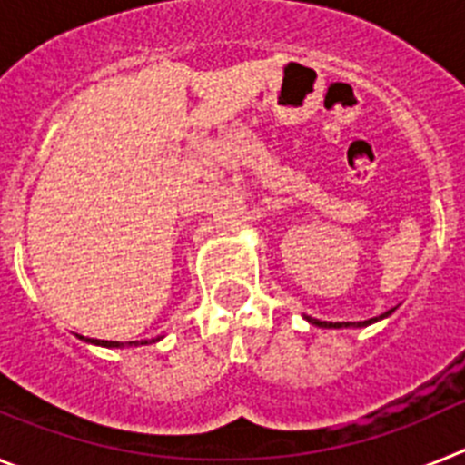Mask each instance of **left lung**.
<instances>
[{
    "instance_id": "obj_1",
    "label": "left lung",
    "mask_w": 465,
    "mask_h": 465,
    "mask_svg": "<svg viewBox=\"0 0 465 465\" xmlns=\"http://www.w3.org/2000/svg\"><path fill=\"white\" fill-rule=\"evenodd\" d=\"M393 310L384 312L381 316H375V319H368V322H359V323H351V322H342V323H332V322H319V319H312V316H307V322L312 323V326H319V328H363V326H371V323L380 322V319H384V316L391 314Z\"/></svg>"
}]
</instances>
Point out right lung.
Wrapping results in <instances>:
<instances>
[{
	"instance_id": "1",
	"label": "right lung",
	"mask_w": 465,
	"mask_h": 465,
	"mask_svg": "<svg viewBox=\"0 0 465 465\" xmlns=\"http://www.w3.org/2000/svg\"><path fill=\"white\" fill-rule=\"evenodd\" d=\"M160 338H155V340H151V342H158ZM85 342H90V344H100V347H109V349H114V347H125V344L123 342H111V340H93V338H85ZM137 347V344H149V340H142V342H127V347Z\"/></svg>"
}]
</instances>
